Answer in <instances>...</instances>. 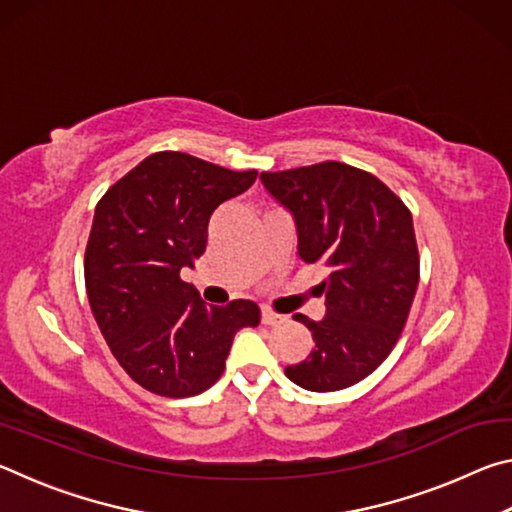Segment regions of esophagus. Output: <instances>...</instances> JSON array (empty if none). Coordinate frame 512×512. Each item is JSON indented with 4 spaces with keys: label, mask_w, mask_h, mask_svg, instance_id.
Returning a JSON list of instances; mask_svg holds the SVG:
<instances>
[{
    "label": "esophagus",
    "mask_w": 512,
    "mask_h": 512,
    "mask_svg": "<svg viewBox=\"0 0 512 512\" xmlns=\"http://www.w3.org/2000/svg\"><path fill=\"white\" fill-rule=\"evenodd\" d=\"M262 323L264 325H280V323H284V316L282 314H275L273 309L264 307L262 309Z\"/></svg>",
    "instance_id": "obj_1"
}]
</instances>
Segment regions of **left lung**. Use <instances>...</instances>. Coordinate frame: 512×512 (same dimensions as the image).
Returning <instances> with one entry per match:
<instances>
[{
	"instance_id": "obj_1",
	"label": "left lung",
	"mask_w": 512,
	"mask_h": 512,
	"mask_svg": "<svg viewBox=\"0 0 512 512\" xmlns=\"http://www.w3.org/2000/svg\"><path fill=\"white\" fill-rule=\"evenodd\" d=\"M262 183L293 214L298 255L323 262L325 318H293L309 327L314 350L287 366L307 391H341L381 366L400 339L420 280L409 207L379 178L343 162L264 171Z\"/></svg>"
}]
</instances>
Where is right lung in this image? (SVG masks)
Segmentation results:
<instances>
[{"mask_svg":"<svg viewBox=\"0 0 512 512\" xmlns=\"http://www.w3.org/2000/svg\"><path fill=\"white\" fill-rule=\"evenodd\" d=\"M257 171H230L180 151L144 158L94 210L85 248V289L94 320L119 366L146 391L192 397L223 375L241 327L259 325V307L232 300L205 305L180 280L205 253L216 207L255 183Z\"/></svg>","mask_w":512,"mask_h":512,"instance_id":"right-lung-1","label":"right lung"}]
</instances>
